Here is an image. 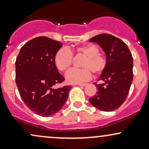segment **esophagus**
<instances>
[{"instance_id": "esophagus-1", "label": "esophagus", "mask_w": 149, "mask_h": 149, "mask_svg": "<svg viewBox=\"0 0 149 149\" xmlns=\"http://www.w3.org/2000/svg\"><path fill=\"white\" fill-rule=\"evenodd\" d=\"M77 84L79 86H81V87H85V86L87 85V84Z\"/></svg>"}]
</instances>
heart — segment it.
<instances>
[{"label":"heart","instance_id":"b5f03b06","mask_svg":"<svg viewBox=\"0 0 149 149\" xmlns=\"http://www.w3.org/2000/svg\"><path fill=\"white\" fill-rule=\"evenodd\" d=\"M77 53L85 56L81 62V69H71L65 74V79L70 84H80L91 79V71L100 74L106 67V59L100 55V49L95 45L89 44L77 47ZM72 61V53L67 48H61L56 53L55 64L60 71H65L70 68Z\"/></svg>","mask_w":149,"mask_h":149}]
</instances>
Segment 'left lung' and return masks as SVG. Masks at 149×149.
Here are the masks:
<instances>
[{"instance_id":"obj_1","label":"left lung","mask_w":149,"mask_h":149,"mask_svg":"<svg viewBox=\"0 0 149 149\" xmlns=\"http://www.w3.org/2000/svg\"><path fill=\"white\" fill-rule=\"evenodd\" d=\"M96 42L106 55V67L96 84L97 92L89 99L92 106L103 111H112L124 103L133 81V57L124 41L109 34H100L89 40Z\"/></svg>"}]
</instances>
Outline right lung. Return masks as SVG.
<instances>
[{
	"label": "right lung",
	"mask_w": 149,
	"mask_h": 149,
	"mask_svg": "<svg viewBox=\"0 0 149 149\" xmlns=\"http://www.w3.org/2000/svg\"><path fill=\"white\" fill-rule=\"evenodd\" d=\"M62 46L59 41L38 37L24 45L15 61V81L20 97L40 116L55 114L68 99L71 86L54 88L65 80L55 64Z\"/></svg>",
	"instance_id": "right-lung-1"
}]
</instances>
